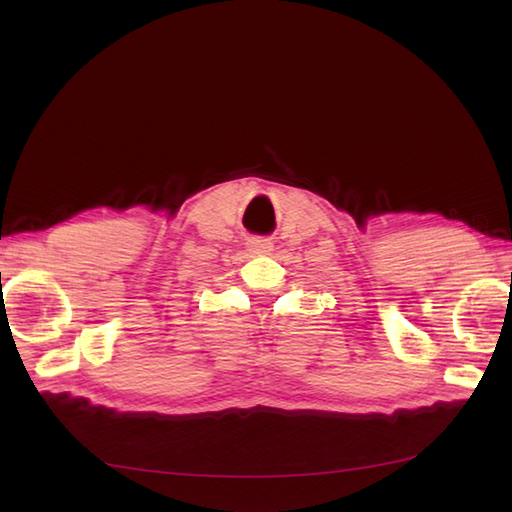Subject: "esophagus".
<instances>
[{
  "mask_svg": "<svg viewBox=\"0 0 512 512\" xmlns=\"http://www.w3.org/2000/svg\"><path fill=\"white\" fill-rule=\"evenodd\" d=\"M273 242L268 237H250L248 239V250L255 255H270L273 253Z\"/></svg>",
  "mask_w": 512,
  "mask_h": 512,
  "instance_id": "1",
  "label": "esophagus"
}]
</instances>
